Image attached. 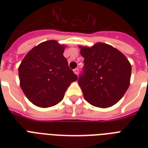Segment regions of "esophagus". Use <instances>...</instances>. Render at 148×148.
Returning a JSON list of instances; mask_svg holds the SVG:
<instances>
[{"label":"esophagus","instance_id":"1","mask_svg":"<svg viewBox=\"0 0 148 148\" xmlns=\"http://www.w3.org/2000/svg\"><path fill=\"white\" fill-rule=\"evenodd\" d=\"M74 74L77 75V74H79V69H78V68H75V69H74Z\"/></svg>","mask_w":148,"mask_h":148}]
</instances>
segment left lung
Returning <instances> with one entry per match:
<instances>
[{
  "label": "left lung",
  "mask_w": 148,
  "mask_h": 148,
  "mask_svg": "<svg viewBox=\"0 0 148 148\" xmlns=\"http://www.w3.org/2000/svg\"><path fill=\"white\" fill-rule=\"evenodd\" d=\"M81 48L84 60L77 81L86 101L97 108L117 103L130 84L131 65L128 60L118 50L103 43Z\"/></svg>",
  "instance_id": "8db88e82"
}]
</instances>
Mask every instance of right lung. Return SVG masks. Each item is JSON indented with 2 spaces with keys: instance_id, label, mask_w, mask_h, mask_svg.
<instances>
[{
  "instance_id": "add662e5",
  "label": "right lung",
  "mask_w": 148,
  "mask_h": 148,
  "mask_svg": "<svg viewBox=\"0 0 148 148\" xmlns=\"http://www.w3.org/2000/svg\"><path fill=\"white\" fill-rule=\"evenodd\" d=\"M64 47L56 40L43 42L27 53L18 68L23 92L34 105L49 108L62 101L77 76L68 67Z\"/></svg>"
}]
</instances>
